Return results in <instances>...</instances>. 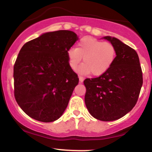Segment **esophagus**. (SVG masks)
<instances>
[{"instance_id":"34e87169","label":"esophagus","mask_w":152,"mask_h":152,"mask_svg":"<svg viewBox=\"0 0 152 152\" xmlns=\"http://www.w3.org/2000/svg\"><path fill=\"white\" fill-rule=\"evenodd\" d=\"M83 80H84V78L83 77L79 76V81H80V83H82L83 82Z\"/></svg>"}]
</instances>
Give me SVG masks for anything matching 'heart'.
<instances>
[{"label":"heart","instance_id":"obj_1","mask_svg":"<svg viewBox=\"0 0 152 152\" xmlns=\"http://www.w3.org/2000/svg\"><path fill=\"white\" fill-rule=\"evenodd\" d=\"M69 65L75 70L83 58L84 64L78 68L77 72L101 75L112 66L116 56V50L110 42H104L93 37H84L78 42L77 48L67 50Z\"/></svg>","mask_w":152,"mask_h":152}]
</instances>
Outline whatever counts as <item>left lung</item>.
Returning a JSON list of instances; mask_svg holds the SVG:
<instances>
[{
	"instance_id": "1",
	"label": "left lung",
	"mask_w": 152,
	"mask_h": 152,
	"mask_svg": "<svg viewBox=\"0 0 152 152\" xmlns=\"http://www.w3.org/2000/svg\"><path fill=\"white\" fill-rule=\"evenodd\" d=\"M102 39L114 45L116 56L112 66L98 77L84 80L85 103L91 115L103 121H115L135 105L143 85L138 56L115 37Z\"/></svg>"
}]
</instances>
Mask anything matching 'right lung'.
Listing matches in <instances>:
<instances>
[{
    "label": "right lung",
    "mask_w": 152,
    "mask_h": 152,
    "mask_svg": "<svg viewBox=\"0 0 152 152\" xmlns=\"http://www.w3.org/2000/svg\"><path fill=\"white\" fill-rule=\"evenodd\" d=\"M77 40L73 31L60 30L42 34L21 48L14 66L15 96L31 118L52 122L65 111L79 82L66 54Z\"/></svg>",
    "instance_id": "right-lung-1"
}]
</instances>
